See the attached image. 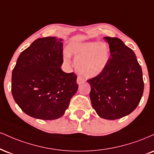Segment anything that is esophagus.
I'll return each instance as SVG.
<instances>
[{
  "mask_svg": "<svg viewBox=\"0 0 154 154\" xmlns=\"http://www.w3.org/2000/svg\"><path fill=\"white\" fill-rule=\"evenodd\" d=\"M84 79L83 78H82V77H80V76H78V77H77V83L78 85H80V84H82V82H84Z\"/></svg>",
  "mask_w": 154,
  "mask_h": 154,
  "instance_id": "34e87169",
  "label": "esophagus"
}]
</instances>
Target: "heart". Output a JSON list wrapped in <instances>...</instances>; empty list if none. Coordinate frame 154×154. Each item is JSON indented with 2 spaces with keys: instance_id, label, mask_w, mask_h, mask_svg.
Returning a JSON list of instances; mask_svg holds the SVG:
<instances>
[{
  "instance_id": "1",
  "label": "heart",
  "mask_w": 154,
  "mask_h": 154,
  "mask_svg": "<svg viewBox=\"0 0 154 154\" xmlns=\"http://www.w3.org/2000/svg\"><path fill=\"white\" fill-rule=\"evenodd\" d=\"M70 52L75 55L77 72L85 78L97 77L106 67L110 58V51L103 42H88L72 44ZM66 58L69 57L65 54Z\"/></svg>"
}]
</instances>
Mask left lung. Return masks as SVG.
<instances>
[{
    "instance_id": "8db88e82",
    "label": "left lung",
    "mask_w": 154,
    "mask_h": 154,
    "mask_svg": "<svg viewBox=\"0 0 154 154\" xmlns=\"http://www.w3.org/2000/svg\"><path fill=\"white\" fill-rule=\"evenodd\" d=\"M110 58L97 77L88 79L92 107L100 117L119 119L133 112L143 93L142 69L134 51L118 38L104 37Z\"/></svg>"
}]
</instances>
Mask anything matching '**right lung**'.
<instances>
[{"label":"right lung","mask_w":154,"mask_h":154,"mask_svg":"<svg viewBox=\"0 0 154 154\" xmlns=\"http://www.w3.org/2000/svg\"><path fill=\"white\" fill-rule=\"evenodd\" d=\"M62 39L35 40L19 55L12 72L15 102L31 117L54 120L62 117L78 89L77 75L61 69Z\"/></svg>","instance_id":"add662e5"}]
</instances>
